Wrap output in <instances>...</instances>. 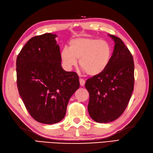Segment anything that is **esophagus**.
Returning <instances> with one entry per match:
<instances>
[{
    "label": "esophagus",
    "instance_id": "esophagus-1",
    "mask_svg": "<svg viewBox=\"0 0 153 153\" xmlns=\"http://www.w3.org/2000/svg\"><path fill=\"white\" fill-rule=\"evenodd\" d=\"M85 81L83 79H82V78L79 79V83H80L81 86H82V87L84 86V85H85Z\"/></svg>",
    "mask_w": 153,
    "mask_h": 153
}]
</instances>
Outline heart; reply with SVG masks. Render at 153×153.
I'll list each match as a JSON object with an SVG mask.
<instances>
[{"label":"heart","mask_w":153,"mask_h":153,"mask_svg":"<svg viewBox=\"0 0 153 153\" xmlns=\"http://www.w3.org/2000/svg\"><path fill=\"white\" fill-rule=\"evenodd\" d=\"M60 57L64 66L71 69L79 60L80 68L90 76L101 74L108 66L112 57V47L108 42L98 39H74L69 48H64Z\"/></svg>","instance_id":"obj_1"}]
</instances>
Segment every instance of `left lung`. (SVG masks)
I'll list each match as a JSON object with an SVG mask.
<instances>
[{
    "label": "left lung",
    "mask_w": 153,
    "mask_h": 153,
    "mask_svg": "<svg viewBox=\"0 0 153 153\" xmlns=\"http://www.w3.org/2000/svg\"><path fill=\"white\" fill-rule=\"evenodd\" d=\"M115 42L108 66L101 74L86 81L89 93L88 112L93 120L108 123L118 118L128 106L134 87V62L121 39L109 35Z\"/></svg>",
    "instance_id": "1"
}]
</instances>
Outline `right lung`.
<instances>
[{
    "instance_id": "right-lung-1",
    "label": "right lung",
    "mask_w": 153,
    "mask_h": 153,
    "mask_svg": "<svg viewBox=\"0 0 153 153\" xmlns=\"http://www.w3.org/2000/svg\"><path fill=\"white\" fill-rule=\"evenodd\" d=\"M56 37L45 33L32 37L16 60L19 95L32 118L45 124L64 118L68 101L79 87L77 74L62 68Z\"/></svg>"
}]
</instances>
